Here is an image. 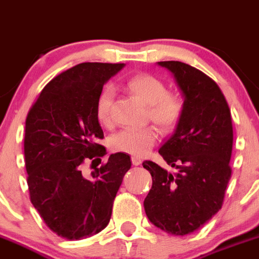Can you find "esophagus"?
Masks as SVG:
<instances>
[{"instance_id": "esophagus-1", "label": "esophagus", "mask_w": 259, "mask_h": 259, "mask_svg": "<svg viewBox=\"0 0 259 259\" xmlns=\"http://www.w3.org/2000/svg\"><path fill=\"white\" fill-rule=\"evenodd\" d=\"M132 162L134 166H139L142 163V158H139V157H132Z\"/></svg>"}]
</instances>
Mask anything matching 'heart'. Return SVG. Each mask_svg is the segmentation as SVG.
Masks as SVG:
<instances>
[{
  "label": "heart",
  "mask_w": 259,
  "mask_h": 259,
  "mask_svg": "<svg viewBox=\"0 0 259 259\" xmlns=\"http://www.w3.org/2000/svg\"><path fill=\"white\" fill-rule=\"evenodd\" d=\"M130 93L148 106V117L162 129H172L184 115V102L179 94L167 92L166 84L152 74H139L130 78L126 83ZM113 89L106 87L100 93L96 103V115L103 125L111 124ZM157 141L154 126L126 127L116 133L111 139L115 151L124 152L134 157H143Z\"/></svg>",
  "instance_id": "obj_1"
}]
</instances>
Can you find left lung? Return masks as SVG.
<instances>
[{"mask_svg":"<svg viewBox=\"0 0 259 259\" xmlns=\"http://www.w3.org/2000/svg\"><path fill=\"white\" fill-rule=\"evenodd\" d=\"M184 96V115L159 148L168 172L152 161V188L144 199L149 221L172 235L198 230L221 209L231 178L233 121L221 89L204 72L180 61H161Z\"/></svg>","mask_w":259,"mask_h":259,"instance_id":"left-lung-1","label":"left lung"}]
</instances>
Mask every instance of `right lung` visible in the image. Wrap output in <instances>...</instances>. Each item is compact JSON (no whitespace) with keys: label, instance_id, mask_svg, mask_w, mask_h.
<instances>
[{"label":"right lung","instance_id":"right-lung-1","mask_svg":"<svg viewBox=\"0 0 259 259\" xmlns=\"http://www.w3.org/2000/svg\"><path fill=\"white\" fill-rule=\"evenodd\" d=\"M124 64L83 62L52 79L29 110L24 154L30 202L48 228L67 240L98 234L110 222L113 200L132 167L126 153L111 154L91 178L85 161L101 159L103 130L96 115L103 84ZM101 163V162H100Z\"/></svg>","mask_w":259,"mask_h":259}]
</instances>
